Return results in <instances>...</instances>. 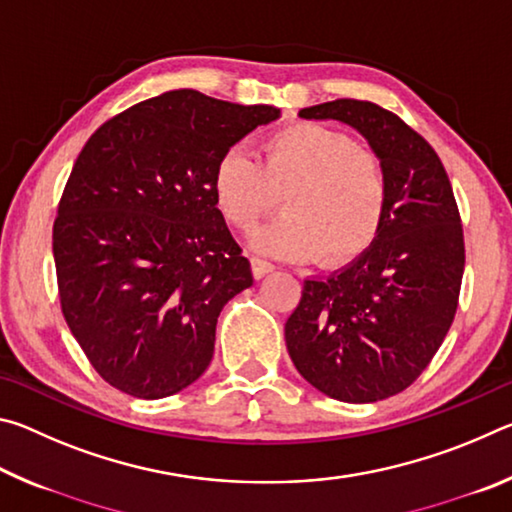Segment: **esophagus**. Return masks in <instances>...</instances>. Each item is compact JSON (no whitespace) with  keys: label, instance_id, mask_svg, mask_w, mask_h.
Listing matches in <instances>:
<instances>
[{"label":"esophagus","instance_id":"esophagus-1","mask_svg":"<svg viewBox=\"0 0 512 512\" xmlns=\"http://www.w3.org/2000/svg\"><path fill=\"white\" fill-rule=\"evenodd\" d=\"M250 271H253L255 280H259V277H264L266 273L273 271V264L266 262V259H259V257H250Z\"/></svg>","mask_w":512,"mask_h":512}]
</instances>
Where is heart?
<instances>
[{
    "mask_svg": "<svg viewBox=\"0 0 512 512\" xmlns=\"http://www.w3.org/2000/svg\"><path fill=\"white\" fill-rule=\"evenodd\" d=\"M212 192L223 219L244 232L282 194L284 214L255 232L253 248L336 268L377 241L391 207V176L384 160L348 133L291 124L266 137L262 162L244 146L225 149L214 164Z\"/></svg>",
    "mask_w": 512,
    "mask_h": 512,
    "instance_id": "heart-1",
    "label": "heart"
}]
</instances>
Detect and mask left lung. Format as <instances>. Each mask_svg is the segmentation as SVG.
Returning a JSON list of instances; mask_svg holds the SVG:
<instances>
[{
  "label": "left lung",
  "mask_w": 512,
  "mask_h": 512,
  "mask_svg": "<svg viewBox=\"0 0 512 512\" xmlns=\"http://www.w3.org/2000/svg\"><path fill=\"white\" fill-rule=\"evenodd\" d=\"M366 137L391 176V207L366 253L325 280H305L284 339L293 366L334 400L402 393L443 345L458 307L465 241L438 153L395 112L336 99L302 108Z\"/></svg>",
  "instance_id": "8db88e82"
}]
</instances>
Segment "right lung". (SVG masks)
<instances>
[{"mask_svg": "<svg viewBox=\"0 0 512 512\" xmlns=\"http://www.w3.org/2000/svg\"><path fill=\"white\" fill-rule=\"evenodd\" d=\"M277 117L273 106L173 90L85 142L54 221L58 298L85 357L117 391L160 400L210 366L216 318L253 284L212 171Z\"/></svg>", "mask_w": 512, "mask_h": 512, "instance_id": "1", "label": "right lung"}]
</instances>
